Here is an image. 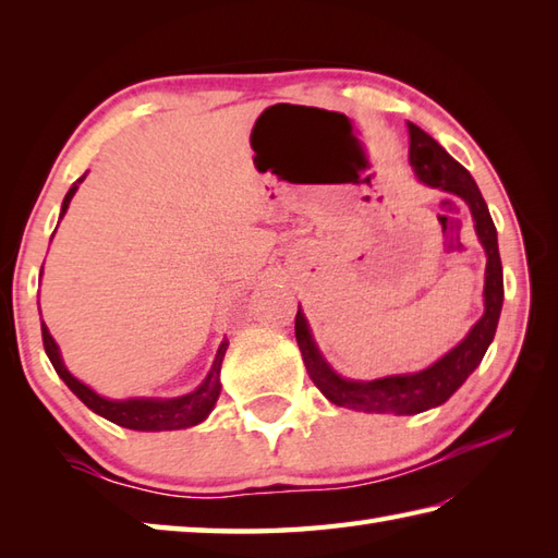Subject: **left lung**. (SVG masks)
<instances>
[{"instance_id": "obj_1", "label": "left lung", "mask_w": 558, "mask_h": 558, "mask_svg": "<svg viewBox=\"0 0 558 558\" xmlns=\"http://www.w3.org/2000/svg\"><path fill=\"white\" fill-rule=\"evenodd\" d=\"M410 129V165L420 182L434 189H444L465 201L475 232L487 252V272H484V316L472 326L465 340L444 354L441 360L432 364L429 369L417 374H398L374 381H352L342 378L330 369L322 357L316 342L312 338L310 324L302 312L294 318V336L302 350V360L306 364L316 388L338 408L360 410V412H386V414H417L429 408L441 405L456 390L465 384V378L477 369L484 352L492 345L496 326H499L501 304H504V270L499 256V242H496V228L484 204L482 192L477 189L472 174L453 160L436 141L422 132L417 124L408 122Z\"/></svg>"}]
</instances>
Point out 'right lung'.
<instances>
[{
  "label": "right lung",
  "mask_w": 558,
  "mask_h": 558,
  "mask_svg": "<svg viewBox=\"0 0 558 558\" xmlns=\"http://www.w3.org/2000/svg\"><path fill=\"white\" fill-rule=\"evenodd\" d=\"M86 180V174L76 180V184L69 189L64 201H62V213H59V220L64 218V213L74 198L78 184ZM43 326V345L47 357H50L54 372L59 378L71 388L83 405L93 410L100 417L110 420L114 424L124 426V429H136V432H172V429H186V426H194L198 422H204L210 410L216 408V400L220 396V364L225 357V350H228V340L220 342L216 360H213V366L208 376L204 378L196 390L180 398H126V400H108L98 396L96 390L88 388L86 384H81L76 376H71L69 369L62 362V354H59V348L54 338L50 336L45 324Z\"/></svg>",
  "instance_id": "add662e5"
}]
</instances>
